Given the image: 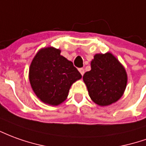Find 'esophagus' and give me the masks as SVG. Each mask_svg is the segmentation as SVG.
<instances>
[{
    "instance_id": "esophagus-1",
    "label": "esophagus",
    "mask_w": 146,
    "mask_h": 146,
    "mask_svg": "<svg viewBox=\"0 0 146 146\" xmlns=\"http://www.w3.org/2000/svg\"><path fill=\"white\" fill-rule=\"evenodd\" d=\"M79 72H80V74H81V75L83 76L84 73V70L83 68H80V69H79Z\"/></svg>"
}]
</instances>
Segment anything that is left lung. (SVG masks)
Listing matches in <instances>:
<instances>
[{"mask_svg":"<svg viewBox=\"0 0 146 146\" xmlns=\"http://www.w3.org/2000/svg\"><path fill=\"white\" fill-rule=\"evenodd\" d=\"M83 80L92 100L100 106H108L122 97L127 74L111 53L97 54L91 62V70L84 74Z\"/></svg>","mask_w":146,"mask_h":146,"instance_id":"obj_1","label":"left lung"}]
</instances>
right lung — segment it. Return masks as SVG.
Listing matches in <instances>:
<instances>
[{
    "label": "right lung",
    "instance_id": "1",
    "mask_svg": "<svg viewBox=\"0 0 146 146\" xmlns=\"http://www.w3.org/2000/svg\"><path fill=\"white\" fill-rule=\"evenodd\" d=\"M80 78L81 74L73 62L54 47L41 49L29 69V80L35 95L41 101L53 106L65 101L71 85Z\"/></svg>",
    "mask_w": 146,
    "mask_h": 146
}]
</instances>
